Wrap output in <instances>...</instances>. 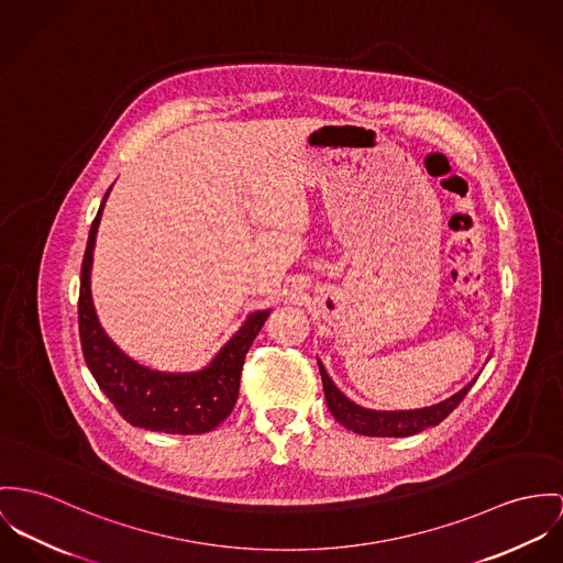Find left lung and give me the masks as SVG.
Segmentation results:
<instances>
[{
    "mask_svg": "<svg viewBox=\"0 0 563 563\" xmlns=\"http://www.w3.org/2000/svg\"><path fill=\"white\" fill-rule=\"evenodd\" d=\"M319 373L323 382V391H325V402L336 422H341L345 429L357 434L366 437H409V434L420 433L424 429L437 427L441 420H445L459 402L465 398V394L476 384L470 382L463 389L452 394L450 398L424 407V409H409V411H375V409H364L349 400L341 389L334 386L330 375L325 373L323 364L319 362Z\"/></svg>",
    "mask_w": 563,
    "mask_h": 563,
    "instance_id": "8db88e82",
    "label": "left lung"
}]
</instances>
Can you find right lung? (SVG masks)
Returning a JSON list of instances; mask_svg holds the SVG:
<instances>
[{
    "label": "right lung",
    "mask_w": 563,
    "mask_h": 563,
    "mask_svg": "<svg viewBox=\"0 0 563 563\" xmlns=\"http://www.w3.org/2000/svg\"><path fill=\"white\" fill-rule=\"evenodd\" d=\"M109 190L91 222L81 263L79 336L87 368L98 388L132 427L169 434L208 433L233 411L246 353L269 310L251 312L217 357L197 373H161L134 362L100 328L89 289L91 255Z\"/></svg>",
    "instance_id": "add662e5"
}]
</instances>
